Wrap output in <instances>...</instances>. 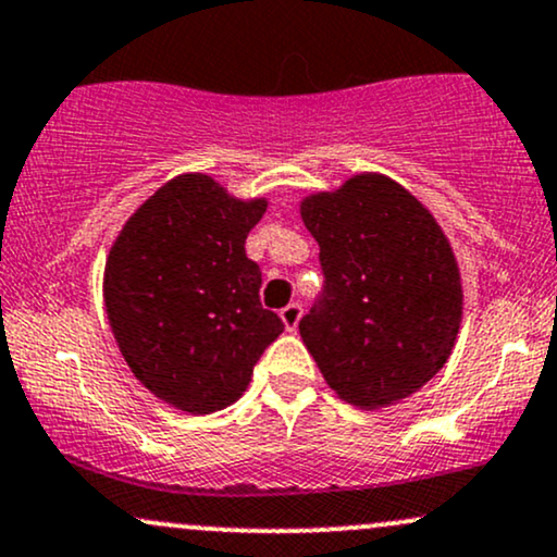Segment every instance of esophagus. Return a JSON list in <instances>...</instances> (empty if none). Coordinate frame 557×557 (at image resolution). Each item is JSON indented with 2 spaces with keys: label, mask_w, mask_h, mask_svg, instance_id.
<instances>
[{
  "label": "esophagus",
  "mask_w": 557,
  "mask_h": 557,
  "mask_svg": "<svg viewBox=\"0 0 557 557\" xmlns=\"http://www.w3.org/2000/svg\"><path fill=\"white\" fill-rule=\"evenodd\" d=\"M300 317H304V309H300V304H287L283 311H280V319H283V324H285V330H296L298 327V322H300Z\"/></svg>",
  "instance_id": "esophagus-1"
}]
</instances>
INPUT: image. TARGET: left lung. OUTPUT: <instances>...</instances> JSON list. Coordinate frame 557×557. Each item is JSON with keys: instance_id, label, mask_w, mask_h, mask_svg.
Masks as SVG:
<instances>
[{"instance_id": "1", "label": "left lung", "mask_w": 557, "mask_h": 557, "mask_svg": "<svg viewBox=\"0 0 557 557\" xmlns=\"http://www.w3.org/2000/svg\"><path fill=\"white\" fill-rule=\"evenodd\" d=\"M319 243L324 287L298 330L343 400L385 408L445 367L463 290L430 209L376 172L300 201Z\"/></svg>"}]
</instances>
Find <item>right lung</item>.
Here are the masks:
<instances>
[{
	"instance_id": "1",
	"label": "right lung",
	"mask_w": 557,
	"mask_h": 557,
	"mask_svg": "<svg viewBox=\"0 0 557 557\" xmlns=\"http://www.w3.org/2000/svg\"><path fill=\"white\" fill-rule=\"evenodd\" d=\"M267 212L201 172L172 177L125 222L104 267V306L127 367L185 413L230 406L285 330L259 300L246 238Z\"/></svg>"
}]
</instances>
